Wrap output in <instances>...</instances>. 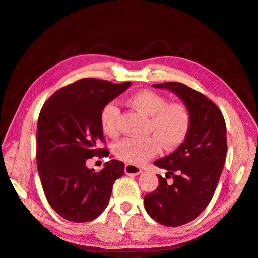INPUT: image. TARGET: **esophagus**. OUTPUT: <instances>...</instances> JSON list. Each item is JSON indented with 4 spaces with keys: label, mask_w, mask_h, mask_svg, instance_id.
Segmentation results:
<instances>
[{
    "label": "esophagus",
    "mask_w": 258,
    "mask_h": 258,
    "mask_svg": "<svg viewBox=\"0 0 258 258\" xmlns=\"http://www.w3.org/2000/svg\"><path fill=\"white\" fill-rule=\"evenodd\" d=\"M124 172L126 175H130V176H137L139 175L140 173H142V170L140 169L139 166L137 165H134V164H131V163H127L125 164L124 166Z\"/></svg>",
    "instance_id": "1"
}]
</instances>
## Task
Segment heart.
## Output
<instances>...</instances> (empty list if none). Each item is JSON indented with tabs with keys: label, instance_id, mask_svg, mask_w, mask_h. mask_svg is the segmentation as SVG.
Masks as SVG:
<instances>
[{
	"label": "heart",
	"instance_id": "1",
	"mask_svg": "<svg viewBox=\"0 0 258 258\" xmlns=\"http://www.w3.org/2000/svg\"><path fill=\"white\" fill-rule=\"evenodd\" d=\"M127 103L143 115L151 117L149 134L144 138H125L117 142L114 153L117 158L134 165H141L161 150H174L184 142L192 124L188 107L180 102L167 103V99L154 91L143 89L128 97ZM120 109L108 102L100 113V125L107 136L118 134Z\"/></svg>",
	"mask_w": 258,
	"mask_h": 258
}]
</instances>
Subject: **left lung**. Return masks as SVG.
I'll use <instances>...</instances> for the list:
<instances>
[{"instance_id": "obj_1", "label": "left lung", "mask_w": 258, "mask_h": 258, "mask_svg": "<svg viewBox=\"0 0 258 258\" xmlns=\"http://www.w3.org/2000/svg\"><path fill=\"white\" fill-rule=\"evenodd\" d=\"M153 86L176 94L192 116L184 142L174 153L154 161L167 173L165 178L157 175L158 187L144 196V208L155 221L179 227L199 216L215 193L227 156L226 121L214 102L183 83Z\"/></svg>"}]
</instances>
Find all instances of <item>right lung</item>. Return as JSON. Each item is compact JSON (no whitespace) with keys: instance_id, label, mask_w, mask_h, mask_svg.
Here are the masks:
<instances>
[{"instance_id":"obj_1","label":"right lung","mask_w":258,"mask_h":258,"mask_svg":"<svg viewBox=\"0 0 258 258\" xmlns=\"http://www.w3.org/2000/svg\"><path fill=\"white\" fill-rule=\"evenodd\" d=\"M121 84L85 78L55 92L44 103L38 119L37 165L43 191L51 208L66 220L86 222L105 210L124 163L110 160L101 171L87 169L95 156H108L100 125L105 104L122 94Z\"/></svg>"}]
</instances>
